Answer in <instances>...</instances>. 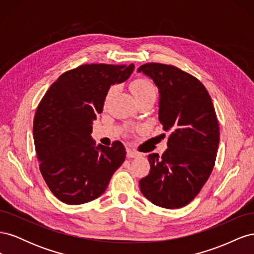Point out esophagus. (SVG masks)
Wrapping results in <instances>:
<instances>
[{"instance_id":"esophagus-1","label":"esophagus","mask_w":254,"mask_h":254,"mask_svg":"<svg viewBox=\"0 0 254 254\" xmlns=\"http://www.w3.org/2000/svg\"><path fill=\"white\" fill-rule=\"evenodd\" d=\"M137 156H139V153H137L136 151L130 149V148H127V157L128 158H136Z\"/></svg>"}]
</instances>
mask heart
<instances>
[{
    "label": "heart",
    "mask_w": 254,
    "mask_h": 254,
    "mask_svg": "<svg viewBox=\"0 0 254 254\" xmlns=\"http://www.w3.org/2000/svg\"><path fill=\"white\" fill-rule=\"evenodd\" d=\"M131 91L133 95L135 96L136 101H141V99L147 98V97H155L157 96V89L150 80L146 78H136L131 82ZM115 92V87H111L107 93L106 101L113 95Z\"/></svg>",
    "instance_id": "obj_1"
}]
</instances>
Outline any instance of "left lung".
Returning a JSON list of instances; mask_svg holds the SVG:
<instances>
[{
  "label": "left lung",
  "instance_id": "left-lung-1",
  "mask_svg": "<svg viewBox=\"0 0 254 254\" xmlns=\"http://www.w3.org/2000/svg\"><path fill=\"white\" fill-rule=\"evenodd\" d=\"M159 89V121L171 131L162 156L148 155L149 174L139 182L144 197L165 209H179L198 195L216 160L219 124L209 92L193 75L170 64L137 68Z\"/></svg>",
  "mask_w": 254,
  "mask_h": 254
}]
</instances>
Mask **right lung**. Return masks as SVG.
Masks as SVG:
<instances>
[{"instance_id": "add662e5", "label": "right lung", "mask_w": 254, "mask_h": 254, "mask_svg": "<svg viewBox=\"0 0 254 254\" xmlns=\"http://www.w3.org/2000/svg\"><path fill=\"white\" fill-rule=\"evenodd\" d=\"M133 64H82L60 75L44 94L34 119L40 172L52 193L66 204L98 198L125 161L120 141L111 147L91 136L110 87L129 78Z\"/></svg>"}]
</instances>
